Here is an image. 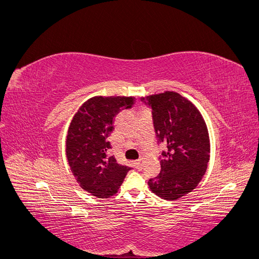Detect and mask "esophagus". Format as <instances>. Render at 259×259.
I'll use <instances>...</instances> for the list:
<instances>
[{
	"instance_id": "esophagus-1",
	"label": "esophagus",
	"mask_w": 259,
	"mask_h": 259,
	"mask_svg": "<svg viewBox=\"0 0 259 259\" xmlns=\"http://www.w3.org/2000/svg\"><path fill=\"white\" fill-rule=\"evenodd\" d=\"M135 167H136L138 170L143 169V163H142V160H138V161H136V162H135Z\"/></svg>"
}]
</instances>
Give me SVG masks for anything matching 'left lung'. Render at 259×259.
I'll return each mask as SVG.
<instances>
[{
  "instance_id": "left-lung-1",
  "label": "left lung",
  "mask_w": 259,
  "mask_h": 259,
  "mask_svg": "<svg viewBox=\"0 0 259 259\" xmlns=\"http://www.w3.org/2000/svg\"><path fill=\"white\" fill-rule=\"evenodd\" d=\"M140 100L151 109L156 144L165 146L161 171L148 185L162 199L182 198L198 186L207 168L206 124L194 105L178 93L165 92Z\"/></svg>"
}]
</instances>
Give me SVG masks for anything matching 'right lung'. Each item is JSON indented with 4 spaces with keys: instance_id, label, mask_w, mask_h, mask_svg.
<instances>
[{
    "instance_id": "right-lung-1",
    "label": "right lung",
    "mask_w": 259,
    "mask_h": 259,
    "mask_svg": "<svg viewBox=\"0 0 259 259\" xmlns=\"http://www.w3.org/2000/svg\"><path fill=\"white\" fill-rule=\"evenodd\" d=\"M134 97H94L77 110L69 126L66 152L70 168L84 190L97 198L115 194L132 169L116 162L108 142L114 119L131 109Z\"/></svg>"
}]
</instances>
